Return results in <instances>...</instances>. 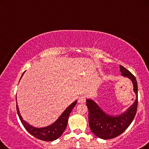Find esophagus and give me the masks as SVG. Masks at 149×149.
Returning a JSON list of instances; mask_svg holds the SVG:
<instances>
[{
  "instance_id": "34e87169",
  "label": "esophagus",
  "mask_w": 149,
  "mask_h": 149,
  "mask_svg": "<svg viewBox=\"0 0 149 149\" xmlns=\"http://www.w3.org/2000/svg\"><path fill=\"white\" fill-rule=\"evenodd\" d=\"M86 101V96H81L79 97L78 102L79 103H84Z\"/></svg>"
}]
</instances>
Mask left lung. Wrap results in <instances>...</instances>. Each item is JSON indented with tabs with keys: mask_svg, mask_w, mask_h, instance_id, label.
Wrapping results in <instances>:
<instances>
[{
	"mask_svg": "<svg viewBox=\"0 0 149 149\" xmlns=\"http://www.w3.org/2000/svg\"><path fill=\"white\" fill-rule=\"evenodd\" d=\"M121 75L129 77L133 82L136 99L126 112L119 116L107 115L91 100H87L89 110V125L95 136L102 139H111L118 136L128 128L136 113L138 105V86L135 77L123 66L120 65Z\"/></svg>",
	"mask_w": 149,
	"mask_h": 149,
	"instance_id": "8db88e82",
	"label": "left lung"
}]
</instances>
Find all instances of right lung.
I'll return each instance as SVG.
<instances>
[{"mask_svg":"<svg viewBox=\"0 0 149 149\" xmlns=\"http://www.w3.org/2000/svg\"><path fill=\"white\" fill-rule=\"evenodd\" d=\"M24 73L21 77H22ZM76 103L77 101L72 103L63 112V113L58 118L57 121L55 123H54L52 125H51L48 127H44V128H36V127L30 125L28 123L24 121L22 117H21V115H20L17 104H16V110H17L18 117H19L21 123H22L23 126L24 127V128L28 133L31 134L34 137L40 139V140L44 141H53L60 137L63 134V131H65L66 127H67L69 115L75 105H76Z\"/></svg>","mask_w":149,"mask_h":149,"instance_id":"obj_1","label":"right lung"}]
</instances>
